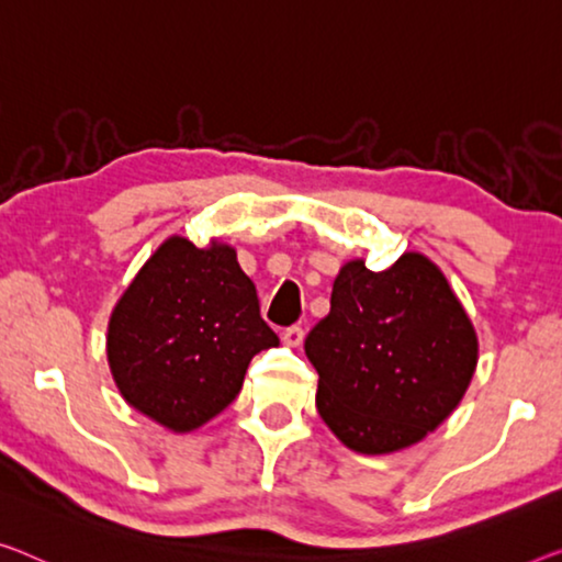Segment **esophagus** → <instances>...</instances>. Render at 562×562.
<instances>
[{
  "instance_id": "esophagus-1",
  "label": "esophagus",
  "mask_w": 562,
  "mask_h": 562,
  "mask_svg": "<svg viewBox=\"0 0 562 562\" xmlns=\"http://www.w3.org/2000/svg\"><path fill=\"white\" fill-rule=\"evenodd\" d=\"M303 338H305V330L300 328V325H290V328L282 330V342L290 348H297L300 342H303Z\"/></svg>"
}]
</instances>
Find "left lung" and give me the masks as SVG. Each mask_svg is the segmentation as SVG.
Returning <instances> with one entry per match:
<instances>
[{
  "mask_svg": "<svg viewBox=\"0 0 562 562\" xmlns=\"http://www.w3.org/2000/svg\"><path fill=\"white\" fill-rule=\"evenodd\" d=\"M317 414L348 449L389 454L422 441L462 401L476 333L431 259L406 252L389 270L342 265L330 313L307 333Z\"/></svg>",
  "mask_w": 562,
  "mask_h": 562,
  "instance_id": "left-lung-1",
  "label": "left lung"
}]
</instances>
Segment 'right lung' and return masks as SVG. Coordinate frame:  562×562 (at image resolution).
I'll return each instance as SVG.
<instances>
[{"mask_svg": "<svg viewBox=\"0 0 562 562\" xmlns=\"http://www.w3.org/2000/svg\"><path fill=\"white\" fill-rule=\"evenodd\" d=\"M278 342L229 245L171 237L113 307L108 363L136 412L183 434L222 414L249 361Z\"/></svg>", "mask_w": 562, "mask_h": 562, "instance_id": "add662e5", "label": "right lung"}]
</instances>
